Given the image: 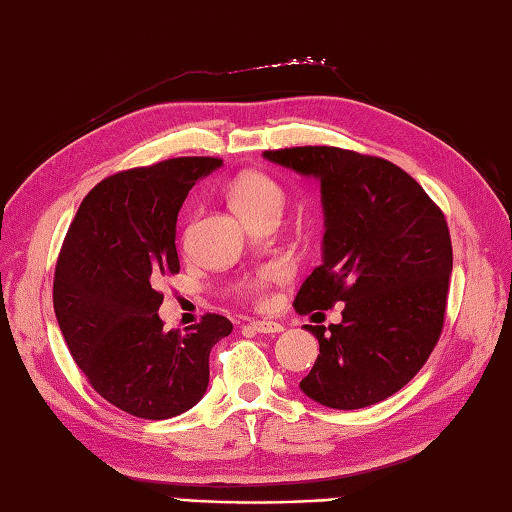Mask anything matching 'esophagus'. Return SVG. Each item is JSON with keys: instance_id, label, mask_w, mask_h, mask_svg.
I'll list each match as a JSON object with an SVG mask.
<instances>
[{"instance_id": "esophagus-1", "label": "esophagus", "mask_w": 512, "mask_h": 512, "mask_svg": "<svg viewBox=\"0 0 512 512\" xmlns=\"http://www.w3.org/2000/svg\"><path fill=\"white\" fill-rule=\"evenodd\" d=\"M249 328L256 333H265V335H276L285 331V326L278 324V322H267V320H256V322H249Z\"/></svg>"}]
</instances>
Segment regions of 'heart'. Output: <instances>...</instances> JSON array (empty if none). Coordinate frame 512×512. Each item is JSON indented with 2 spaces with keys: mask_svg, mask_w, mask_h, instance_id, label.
Listing matches in <instances>:
<instances>
[{
  "mask_svg": "<svg viewBox=\"0 0 512 512\" xmlns=\"http://www.w3.org/2000/svg\"><path fill=\"white\" fill-rule=\"evenodd\" d=\"M227 199H230V206L236 210L238 217L243 221L256 217V214H263L269 210L280 212L285 206V190L278 184L274 177L267 173H260V170H247V173L238 175L230 188H227ZM267 276H258L249 289L260 291L265 287Z\"/></svg>",
  "mask_w": 512,
  "mask_h": 512,
  "instance_id": "obj_1",
  "label": "heart"
}]
</instances>
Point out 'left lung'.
<instances>
[{"instance_id":"8db88e82","label":"left lung","mask_w":512,"mask_h":512,"mask_svg":"<svg viewBox=\"0 0 512 512\" xmlns=\"http://www.w3.org/2000/svg\"><path fill=\"white\" fill-rule=\"evenodd\" d=\"M265 160L320 181L322 265L295 311L344 302L342 322L306 326L320 342L300 390L333 410H359L399 392L434 350L453 252L445 214L416 179L381 157L335 146L265 151Z\"/></svg>"}]
</instances>
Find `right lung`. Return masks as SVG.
Returning <instances> with one entry per match:
<instances>
[{
  "label": "right lung",
  "mask_w": 512,
  "mask_h": 512,
  "mask_svg": "<svg viewBox=\"0 0 512 512\" xmlns=\"http://www.w3.org/2000/svg\"><path fill=\"white\" fill-rule=\"evenodd\" d=\"M217 157H175L102 179L83 199L54 271V313L78 368L122 412L164 420L208 390L210 350L232 322L208 313L164 331L157 282L179 271L177 214Z\"/></svg>",
  "instance_id": "add662e5"
}]
</instances>
